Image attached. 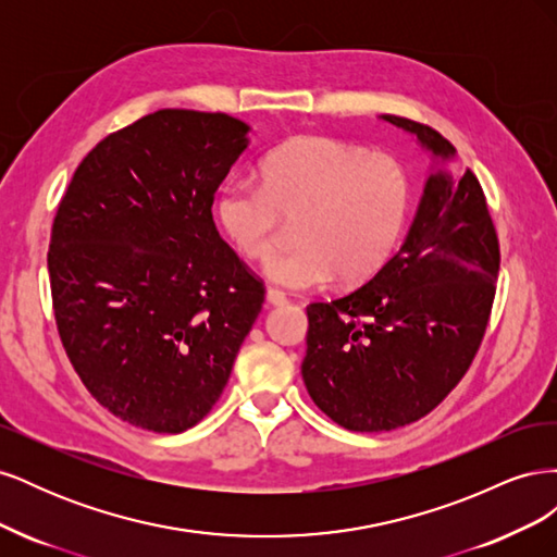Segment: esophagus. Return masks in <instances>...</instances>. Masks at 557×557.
I'll list each match as a JSON object with an SVG mask.
<instances>
[{
	"label": "esophagus",
	"mask_w": 557,
	"mask_h": 557,
	"mask_svg": "<svg viewBox=\"0 0 557 557\" xmlns=\"http://www.w3.org/2000/svg\"><path fill=\"white\" fill-rule=\"evenodd\" d=\"M267 301H269V305H274V307H281V305H285V301H288V297H285V293L278 290V288H269L267 290Z\"/></svg>",
	"instance_id": "esophagus-1"
}]
</instances>
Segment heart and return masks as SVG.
<instances>
[{
    "mask_svg": "<svg viewBox=\"0 0 557 557\" xmlns=\"http://www.w3.org/2000/svg\"><path fill=\"white\" fill-rule=\"evenodd\" d=\"M260 183L232 178L215 199L218 223L242 256L267 262L297 221V246L267 267L269 278L311 290L336 274L348 285L391 260L411 209V181L387 153L332 137H295L260 164Z\"/></svg>",
    "mask_w": 557,
    "mask_h": 557,
    "instance_id": "b5f03b06",
    "label": "heart"
}]
</instances>
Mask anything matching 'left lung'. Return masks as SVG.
Listing matches in <instances>:
<instances>
[{
	"label": "left lung",
	"instance_id": "8db88e82",
	"mask_svg": "<svg viewBox=\"0 0 557 557\" xmlns=\"http://www.w3.org/2000/svg\"><path fill=\"white\" fill-rule=\"evenodd\" d=\"M416 134L434 158L455 146L430 125ZM499 274V242L471 170L434 172L407 242L360 288L307 307L301 379L315 407L352 432H387L428 416L483 342Z\"/></svg>",
	"mask_w": 557,
	"mask_h": 557
}]
</instances>
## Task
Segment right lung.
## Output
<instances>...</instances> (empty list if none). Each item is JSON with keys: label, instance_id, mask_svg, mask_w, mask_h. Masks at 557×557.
<instances>
[{"label": "right lung", "instance_id": "obj_1", "mask_svg": "<svg viewBox=\"0 0 557 557\" xmlns=\"http://www.w3.org/2000/svg\"><path fill=\"white\" fill-rule=\"evenodd\" d=\"M246 134L227 113H148L83 158L58 205L48 276L60 342L90 395L134 428L197 425L262 309V278L211 213Z\"/></svg>", "mask_w": 557, "mask_h": 557}]
</instances>
